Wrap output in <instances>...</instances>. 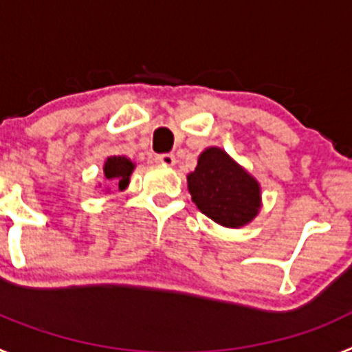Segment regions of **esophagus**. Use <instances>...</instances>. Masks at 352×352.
<instances>
[{
    "mask_svg": "<svg viewBox=\"0 0 352 352\" xmlns=\"http://www.w3.org/2000/svg\"><path fill=\"white\" fill-rule=\"evenodd\" d=\"M155 164L162 167H173L176 164V158H174V155H158V157H155Z\"/></svg>",
    "mask_w": 352,
    "mask_h": 352,
    "instance_id": "obj_1",
    "label": "esophagus"
}]
</instances>
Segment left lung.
Here are the masks:
<instances>
[{
    "label": "left lung",
    "mask_w": 352,
    "mask_h": 352,
    "mask_svg": "<svg viewBox=\"0 0 352 352\" xmlns=\"http://www.w3.org/2000/svg\"><path fill=\"white\" fill-rule=\"evenodd\" d=\"M186 183L199 211L227 229L250 223L263 206L259 182L219 146L199 155Z\"/></svg>",
    "instance_id": "obj_1"
}]
</instances>
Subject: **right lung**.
I'll return each mask as SVG.
<instances>
[{
  "mask_svg": "<svg viewBox=\"0 0 352 352\" xmlns=\"http://www.w3.org/2000/svg\"><path fill=\"white\" fill-rule=\"evenodd\" d=\"M135 164L125 155H111L107 160L104 162V182L98 183V188L109 194L113 188L118 190H125L130 183V176H132Z\"/></svg>",
  "mask_w": 352,
  "mask_h": 352,
  "instance_id": "1",
  "label": "right lung"
}]
</instances>
